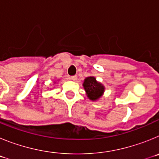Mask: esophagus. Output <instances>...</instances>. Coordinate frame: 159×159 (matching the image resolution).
Listing matches in <instances>:
<instances>
[{"label": "esophagus", "mask_w": 159, "mask_h": 159, "mask_svg": "<svg viewBox=\"0 0 159 159\" xmlns=\"http://www.w3.org/2000/svg\"><path fill=\"white\" fill-rule=\"evenodd\" d=\"M71 80L73 81H76L77 80V75H73V76L71 77Z\"/></svg>", "instance_id": "34e87169"}]
</instances>
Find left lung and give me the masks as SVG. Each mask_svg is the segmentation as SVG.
<instances>
[{
  "label": "left lung",
  "mask_w": 159,
  "mask_h": 159,
  "mask_svg": "<svg viewBox=\"0 0 159 159\" xmlns=\"http://www.w3.org/2000/svg\"><path fill=\"white\" fill-rule=\"evenodd\" d=\"M84 89L86 92L88 99L92 101H97L102 96L105 92V87L103 84L96 80L94 76L87 77L83 84Z\"/></svg>",
  "instance_id": "left-lung-1"
}]
</instances>
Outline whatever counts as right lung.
I'll return each instance as SVG.
<instances>
[{
  "label": "right lung",
  "mask_w": 159,
  "mask_h": 159,
  "mask_svg": "<svg viewBox=\"0 0 159 159\" xmlns=\"http://www.w3.org/2000/svg\"><path fill=\"white\" fill-rule=\"evenodd\" d=\"M54 84H56V83H55V82H54Z\"/></svg>",
  "instance_id": "1"
}]
</instances>
